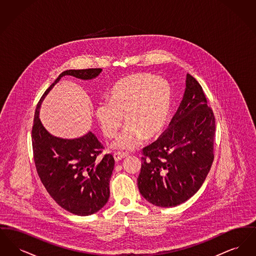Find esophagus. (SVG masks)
<instances>
[{
  "instance_id": "34e87169",
  "label": "esophagus",
  "mask_w": 256,
  "mask_h": 256,
  "mask_svg": "<svg viewBox=\"0 0 256 256\" xmlns=\"http://www.w3.org/2000/svg\"><path fill=\"white\" fill-rule=\"evenodd\" d=\"M128 154H126V152H115L114 154H113V158L115 159V161H120V160H122V158H126Z\"/></svg>"
}]
</instances>
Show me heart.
Returning a JSON list of instances; mask_svg holds the SVG:
<instances>
[{"label": "heart", "instance_id": "1", "mask_svg": "<svg viewBox=\"0 0 256 256\" xmlns=\"http://www.w3.org/2000/svg\"><path fill=\"white\" fill-rule=\"evenodd\" d=\"M172 89L170 82L152 74L126 76L112 86L108 102L98 104L95 117L104 134L114 137L122 124L128 122L113 143L119 150H134L145 137H156L170 116Z\"/></svg>", "mask_w": 256, "mask_h": 256}]
</instances>
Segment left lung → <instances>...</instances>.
Segmentation results:
<instances>
[{
  "mask_svg": "<svg viewBox=\"0 0 256 256\" xmlns=\"http://www.w3.org/2000/svg\"><path fill=\"white\" fill-rule=\"evenodd\" d=\"M215 117L202 86L187 74L182 100L168 128L143 148L137 185L159 207L180 206L195 195L213 163Z\"/></svg>",
  "mask_w": 256,
  "mask_h": 256,
  "instance_id": "obj_1",
  "label": "left lung"
}]
</instances>
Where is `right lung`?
Wrapping results in <instances>:
<instances>
[{
  "label": "right lung",
  "mask_w": 256,
  "mask_h": 256,
  "mask_svg": "<svg viewBox=\"0 0 256 256\" xmlns=\"http://www.w3.org/2000/svg\"><path fill=\"white\" fill-rule=\"evenodd\" d=\"M102 69L66 70L45 91L37 104L32 141L38 176L50 196L65 210L78 216H88L100 210L110 198V182L114 158L98 154L104 148L92 132L73 139L56 137L40 121L41 104L64 76L91 80Z\"/></svg>",
  "instance_id": "1"
}]
</instances>
